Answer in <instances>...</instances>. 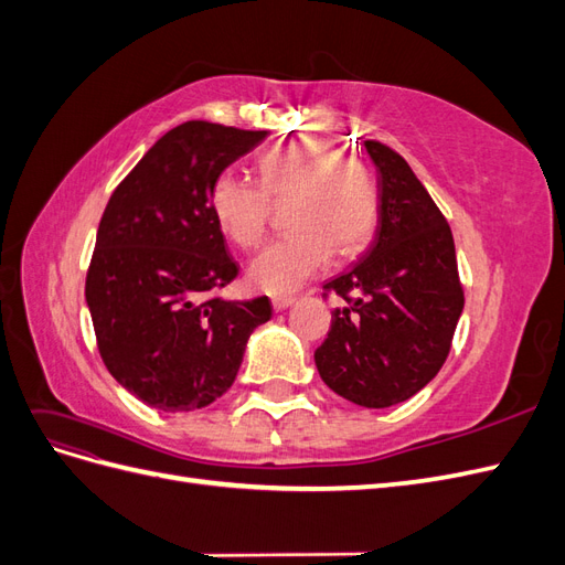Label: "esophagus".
Masks as SVG:
<instances>
[{"label": "esophagus", "mask_w": 565, "mask_h": 565, "mask_svg": "<svg viewBox=\"0 0 565 565\" xmlns=\"http://www.w3.org/2000/svg\"><path fill=\"white\" fill-rule=\"evenodd\" d=\"M292 303H295V297H276V299H273V309L280 313V311L289 309Z\"/></svg>", "instance_id": "esophagus-1"}]
</instances>
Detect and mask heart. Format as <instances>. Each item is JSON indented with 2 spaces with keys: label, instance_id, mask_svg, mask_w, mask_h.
Returning a JSON list of instances; mask_svg holds the SVG:
<instances>
[{
  "label": "heart",
  "instance_id": "obj_1",
  "mask_svg": "<svg viewBox=\"0 0 565 565\" xmlns=\"http://www.w3.org/2000/svg\"><path fill=\"white\" fill-rule=\"evenodd\" d=\"M259 183L224 172L212 185V207L221 228L241 247L266 233L270 200H289L287 233L249 264L252 287L289 295L330 264L332 249H363L380 221V183L361 162L344 160L341 148L320 136L273 146L259 156Z\"/></svg>",
  "mask_w": 565,
  "mask_h": 565
}]
</instances>
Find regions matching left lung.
Masks as SVG:
<instances>
[{
	"label": "left lung",
	"instance_id": "1",
	"mask_svg": "<svg viewBox=\"0 0 565 565\" xmlns=\"http://www.w3.org/2000/svg\"><path fill=\"white\" fill-rule=\"evenodd\" d=\"M380 172V221L370 247L324 282L347 301L316 349L322 382L363 407H391L429 384L450 353L465 309L452 233L396 150L363 141Z\"/></svg>",
	"mask_w": 565,
	"mask_h": 565
}]
</instances>
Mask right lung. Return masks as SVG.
<instances>
[{"label":"right lung","mask_w":565,"mask_h":565,"mask_svg":"<svg viewBox=\"0 0 565 565\" xmlns=\"http://www.w3.org/2000/svg\"><path fill=\"white\" fill-rule=\"evenodd\" d=\"M266 131L191 119L167 131L100 216L84 297L117 384L162 413L214 403L241 370L268 297H212L237 276L212 207L221 172Z\"/></svg>","instance_id":"right-lung-1"}]
</instances>
